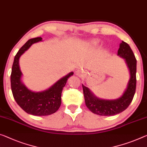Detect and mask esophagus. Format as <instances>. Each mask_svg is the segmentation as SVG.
<instances>
[{
  "label": "esophagus",
  "instance_id": "34e87169",
  "mask_svg": "<svg viewBox=\"0 0 147 147\" xmlns=\"http://www.w3.org/2000/svg\"><path fill=\"white\" fill-rule=\"evenodd\" d=\"M80 72H78V75H79V76H80Z\"/></svg>",
  "mask_w": 147,
  "mask_h": 147
}]
</instances>
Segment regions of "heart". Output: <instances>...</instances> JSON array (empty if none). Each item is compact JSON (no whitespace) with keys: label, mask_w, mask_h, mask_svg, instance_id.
Returning <instances> with one entry per match:
<instances>
[{"label":"heart","mask_w":147,"mask_h":147,"mask_svg":"<svg viewBox=\"0 0 147 147\" xmlns=\"http://www.w3.org/2000/svg\"><path fill=\"white\" fill-rule=\"evenodd\" d=\"M93 43H94V44L96 43V41H94V42H93Z\"/></svg>","instance_id":"obj_1"}]
</instances>
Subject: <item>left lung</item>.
<instances>
[{
  "label": "left lung",
  "instance_id": "8db88e82",
  "mask_svg": "<svg viewBox=\"0 0 147 147\" xmlns=\"http://www.w3.org/2000/svg\"><path fill=\"white\" fill-rule=\"evenodd\" d=\"M118 55L125 60L130 72L127 87L121 97L115 100H105L97 98L89 88L82 85L85 105L91 111L100 116H114L127 108L134 98L136 89L137 60L129 45L122 41L119 45Z\"/></svg>",
  "mask_w": 147,
  "mask_h": 147
}]
</instances>
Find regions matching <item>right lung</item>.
I'll return each mask as SVG.
<instances>
[{
  "label": "right lung",
  "instance_id": "obj_1",
  "mask_svg": "<svg viewBox=\"0 0 147 147\" xmlns=\"http://www.w3.org/2000/svg\"><path fill=\"white\" fill-rule=\"evenodd\" d=\"M41 40V37L33 38L22 47L14 57L10 76L11 89L16 102L26 112L37 116H49L57 111L62 102L63 88L67 79L74 74V72H70L49 89L41 92L31 91L25 86L21 80L22 73L20 68V58L33 43Z\"/></svg>",
  "mask_w": 147,
  "mask_h": 147
}]
</instances>
